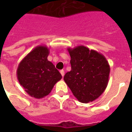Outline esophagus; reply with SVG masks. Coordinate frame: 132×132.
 Wrapping results in <instances>:
<instances>
[{
    "label": "esophagus",
    "mask_w": 132,
    "mask_h": 132,
    "mask_svg": "<svg viewBox=\"0 0 132 132\" xmlns=\"http://www.w3.org/2000/svg\"><path fill=\"white\" fill-rule=\"evenodd\" d=\"M60 73L61 76H62V77H63V76H64V73H65V72H64V70H61Z\"/></svg>",
    "instance_id": "34e87169"
}]
</instances>
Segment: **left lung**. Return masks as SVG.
I'll use <instances>...</instances> for the list:
<instances>
[{
  "instance_id": "8db88e82",
  "label": "left lung",
  "mask_w": 132,
  "mask_h": 132,
  "mask_svg": "<svg viewBox=\"0 0 132 132\" xmlns=\"http://www.w3.org/2000/svg\"><path fill=\"white\" fill-rule=\"evenodd\" d=\"M68 51L71 70L63 80L79 102L94 101L108 86L110 72L108 61L102 54L82 45L68 48Z\"/></svg>"
}]
</instances>
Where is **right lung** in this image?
Wrapping results in <instances>:
<instances>
[{
	"mask_svg": "<svg viewBox=\"0 0 132 132\" xmlns=\"http://www.w3.org/2000/svg\"><path fill=\"white\" fill-rule=\"evenodd\" d=\"M49 50L46 46H37L20 62L17 77L27 94L41 99L49 95L61 75L47 59Z\"/></svg>",
	"mask_w": 132,
	"mask_h": 132,
	"instance_id": "add662e5",
	"label": "right lung"
}]
</instances>
